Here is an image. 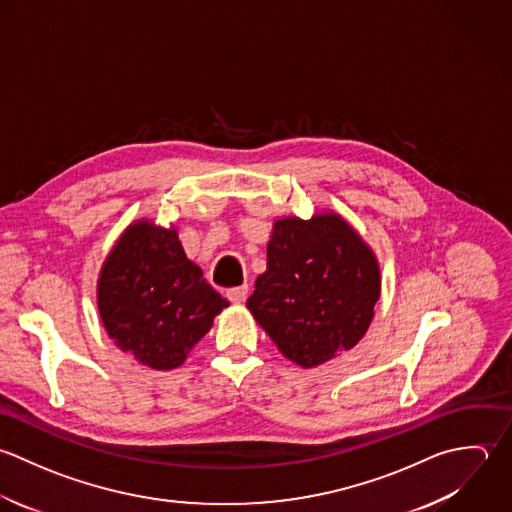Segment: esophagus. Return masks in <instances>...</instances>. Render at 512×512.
I'll list each match as a JSON object with an SVG mask.
<instances>
[{
	"mask_svg": "<svg viewBox=\"0 0 512 512\" xmlns=\"http://www.w3.org/2000/svg\"><path fill=\"white\" fill-rule=\"evenodd\" d=\"M247 293H249V287L247 285H241V287H233L227 291V299L231 303H243L247 299Z\"/></svg>",
	"mask_w": 512,
	"mask_h": 512,
	"instance_id": "1",
	"label": "esophagus"
}]
</instances>
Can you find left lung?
<instances>
[{"label": "left lung", "mask_w": 512, "mask_h": 512, "mask_svg": "<svg viewBox=\"0 0 512 512\" xmlns=\"http://www.w3.org/2000/svg\"><path fill=\"white\" fill-rule=\"evenodd\" d=\"M379 293L371 249L347 221L325 213L273 225L267 271L247 307L289 361L315 367L361 341Z\"/></svg>", "instance_id": "8db88e82"}]
</instances>
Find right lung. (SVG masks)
<instances>
[{"instance_id": "add662e5", "label": "right lung", "mask_w": 512, "mask_h": 512, "mask_svg": "<svg viewBox=\"0 0 512 512\" xmlns=\"http://www.w3.org/2000/svg\"><path fill=\"white\" fill-rule=\"evenodd\" d=\"M97 305L115 345L163 371L185 361L229 303L185 257L175 229L135 223L101 269Z\"/></svg>"}]
</instances>
